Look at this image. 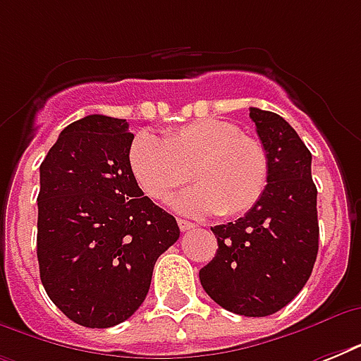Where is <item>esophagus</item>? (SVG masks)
<instances>
[{"label": "esophagus", "mask_w": 361, "mask_h": 361, "mask_svg": "<svg viewBox=\"0 0 361 361\" xmlns=\"http://www.w3.org/2000/svg\"><path fill=\"white\" fill-rule=\"evenodd\" d=\"M178 226H180L181 232H189L195 228V223H191V221H185V219H178Z\"/></svg>", "instance_id": "esophagus-1"}]
</instances>
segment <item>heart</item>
Masks as SVG:
<instances>
[{"mask_svg": "<svg viewBox=\"0 0 361 361\" xmlns=\"http://www.w3.org/2000/svg\"><path fill=\"white\" fill-rule=\"evenodd\" d=\"M129 166L147 197L163 202L189 180L197 183L174 200L187 215L238 217L260 200L268 183V155L236 123L204 118L164 133L142 130L129 147Z\"/></svg>", "mask_w": 361, "mask_h": 361, "instance_id": "heart-1", "label": "heart"}]
</instances>
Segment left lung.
<instances>
[{"label": "left lung", "instance_id": "left-lung-1", "mask_svg": "<svg viewBox=\"0 0 361 361\" xmlns=\"http://www.w3.org/2000/svg\"><path fill=\"white\" fill-rule=\"evenodd\" d=\"M268 155V185L236 223L217 225L214 260L200 283L215 303L245 317H268L307 283L319 252L311 152L279 114L249 109Z\"/></svg>", "mask_w": 361, "mask_h": 361}]
</instances>
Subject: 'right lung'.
<instances>
[{
    "label": "right lung",
    "mask_w": 361,
    "mask_h": 361,
    "mask_svg": "<svg viewBox=\"0 0 361 361\" xmlns=\"http://www.w3.org/2000/svg\"><path fill=\"white\" fill-rule=\"evenodd\" d=\"M127 120L67 125L41 169L37 258L48 298L73 322L110 328L146 300L157 258L180 238L129 166Z\"/></svg>",
    "instance_id": "obj_1"
}]
</instances>
